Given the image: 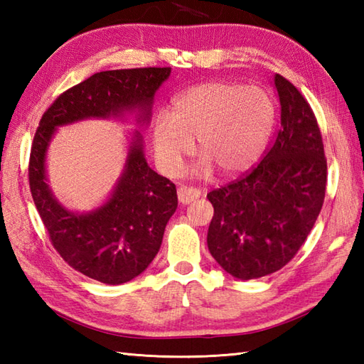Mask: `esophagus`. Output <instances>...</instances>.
I'll return each instance as SVG.
<instances>
[{
	"mask_svg": "<svg viewBox=\"0 0 364 364\" xmlns=\"http://www.w3.org/2000/svg\"><path fill=\"white\" fill-rule=\"evenodd\" d=\"M176 194H178V200H180V203L189 205L192 202H196V200L200 197V191L194 189V188H189V186H180L176 191Z\"/></svg>",
	"mask_w": 364,
	"mask_h": 364,
	"instance_id": "obj_1",
	"label": "esophagus"
}]
</instances>
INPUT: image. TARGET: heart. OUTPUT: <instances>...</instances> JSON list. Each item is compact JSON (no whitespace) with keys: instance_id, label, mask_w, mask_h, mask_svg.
<instances>
[{"instance_id":"obj_1","label":"heart","mask_w":364,"mask_h":364,"mask_svg":"<svg viewBox=\"0 0 364 364\" xmlns=\"http://www.w3.org/2000/svg\"><path fill=\"white\" fill-rule=\"evenodd\" d=\"M274 119V100L261 87L200 84L175 98L170 115L154 120V156L166 173H175L197 139L203 173L214 167L222 176L241 175L264 151Z\"/></svg>"}]
</instances>
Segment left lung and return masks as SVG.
Here are the masks:
<instances>
[{
    "instance_id": "8db88e82",
    "label": "left lung",
    "mask_w": 364,
    "mask_h": 364,
    "mask_svg": "<svg viewBox=\"0 0 364 364\" xmlns=\"http://www.w3.org/2000/svg\"><path fill=\"white\" fill-rule=\"evenodd\" d=\"M280 127L272 146L237 180L211 191L208 249L241 280L274 274L296 257L326 198L327 158L311 106L275 75Z\"/></svg>"
}]
</instances>
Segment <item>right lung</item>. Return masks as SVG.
Returning a JSON list of instances; mask_svg holds the SVG:
<instances>
[{
    "label": "right lung",
    "instance_id": "1",
    "mask_svg": "<svg viewBox=\"0 0 364 364\" xmlns=\"http://www.w3.org/2000/svg\"><path fill=\"white\" fill-rule=\"evenodd\" d=\"M170 67L125 68L92 75L60 94L38 122L29 156V188L50 241L68 266L106 284L133 280L159 252L168 219L178 206L175 184L146 164L142 137L134 134L123 175L98 210L76 214L60 205L46 184L45 156L56 127L139 111L149 123L153 97Z\"/></svg>",
    "mask_w": 364,
    "mask_h": 364
}]
</instances>
